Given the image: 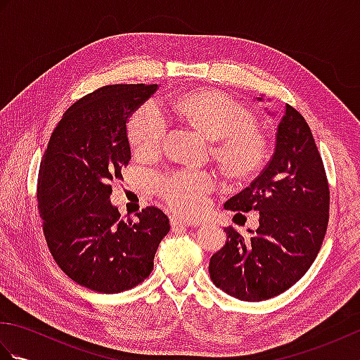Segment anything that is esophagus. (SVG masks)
I'll return each mask as SVG.
<instances>
[{
  "label": "esophagus",
  "instance_id": "34e87169",
  "mask_svg": "<svg viewBox=\"0 0 360 360\" xmlns=\"http://www.w3.org/2000/svg\"><path fill=\"white\" fill-rule=\"evenodd\" d=\"M172 221V227H188V226H196V223H192V221L188 219H184V218H179V217H172L170 218Z\"/></svg>",
  "mask_w": 360,
  "mask_h": 360
}]
</instances>
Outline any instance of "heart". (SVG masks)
Here are the masks:
<instances>
[{"mask_svg": "<svg viewBox=\"0 0 360 360\" xmlns=\"http://www.w3.org/2000/svg\"><path fill=\"white\" fill-rule=\"evenodd\" d=\"M176 110L213 142L212 151L233 178L254 174L266 159L267 143L254 128L252 114L232 97L218 91H196L178 98ZM170 128V119L158 98H148L129 119L128 136L139 156H156ZM215 187L204 170H176L158 179L159 193L182 215L201 213Z\"/></svg>", "mask_w": 360, "mask_h": 360, "instance_id": "heart-1", "label": "heart"}]
</instances>
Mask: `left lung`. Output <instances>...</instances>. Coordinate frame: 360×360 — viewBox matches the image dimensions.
Instances as JSON below:
<instances>
[{"instance_id": "8db88e82", "label": "left lung", "mask_w": 360, "mask_h": 360, "mask_svg": "<svg viewBox=\"0 0 360 360\" xmlns=\"http://www.w3.org/2000/svg\"><path fill=\"white\" fill-rule=\"evenodd\" d=\"M224 207L259 213L258 229L246 236L227 227L226 244L210 258V278L226 294L267 300L295 285L314 263L330 219V187L307 120L290 105L277 125L269 164Z\"/></svg>"}]
</instances>
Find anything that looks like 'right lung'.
<instances>
[{
	"mask_svg": "<svg viewBox=\"0 0 360 360\" xmlns=\"http://www.w3.org/2000/svg\"><path fill=\"white\" fill-rule=\"evenodd\" d=\"M158 85H110L66 110L38 173L43 232L60 269L102 294L131 289L148 277L170 221L158 207L122 219L110 181L131 159L127 122Z\"/></svg>",
	"mask_w": 360,
	"mask_h": 360,
	"instance_id": "right-lung-1",
	"label": "right lung"
}]
</instances>
